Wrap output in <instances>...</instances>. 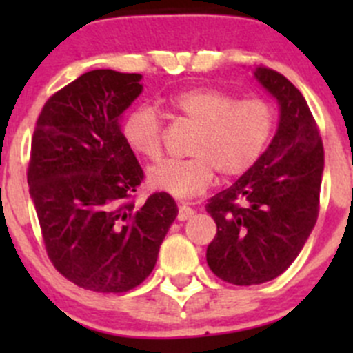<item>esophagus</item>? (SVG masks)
<instances>
[{"mask_svg":"<svg viewBox=\"0 0 353 353\" xmlns=\"http://www.w3.org/2000/svg\"><path fill=\"white\" fill-rule=\"evenodd\" d=\"M194 213V210L191 206H188L186 203H179V213H177V220L184 222V220L191 219V215Z\"/></svg>","mask_w":353,"mask_h":353,"instance_id":"1","label":"esophagus"}]
</instances>
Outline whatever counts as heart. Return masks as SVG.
Instances as JSON below:
<instances>
[{
    "label": "heart",
    "instance_id": "1",
    "mask_svg": "<svg viewBox=\"0 0 353 353\" xmlns=\"http://www.w3.org/2000/svg\"><path fill=\"white\" fill-rule=\"evenodd\" d=\"M169 105L181 119L196 126L190 143L193 157L167 160L148 170L155 190L176 198H190L212 184L219 172L223 179L243 176L265 154L275 131V110L261 99H239L229 92L194 87L177 92ZM123 137L138 155L162 157V119L150 105L130 110Z\"/></svg>",
    "mask_w": 353,
    "mask_h": 353
}]
</instances>
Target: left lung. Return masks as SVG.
Here are the masks:
<instances>
[{"label":"left lung","instance_id":"left-lung-1","mask_svg":"<svg viewBox=\"0 0 353 353\" xmlns=\"http://www.w3.org/2000/svg\"><path fill=\"white\" fill-rule=\"evenodd\" d=\"M254 77L279 102V130L261 159L206 205L216 223L206 263L234 285L270 282L294 263L318 220L325 169L321 134L301 92L270 68H256Z\"/></svg>","mask_w":353,"mask_h":353}]
</instances>
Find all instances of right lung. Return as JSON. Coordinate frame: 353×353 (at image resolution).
<instances>
[{
    "mask_svg": "<svg viewBox=\"0 0 353 353\" xmlns=\"http://www.w3.org/2000/svg\"><path fill=\"white\" fill-rule=\"evenodd\" d=\"M141 74L83 73L39 114L27 181L54 268L102 294L138 287L154 270L177 216L167 193L138 206L143 169L121 131V114L141 94Z\"/></svg>",
    "mask_w": 353,
    "mask_h": 353,
    "instance_id": "1",
    "label": "right lung"
}]
</instances>
